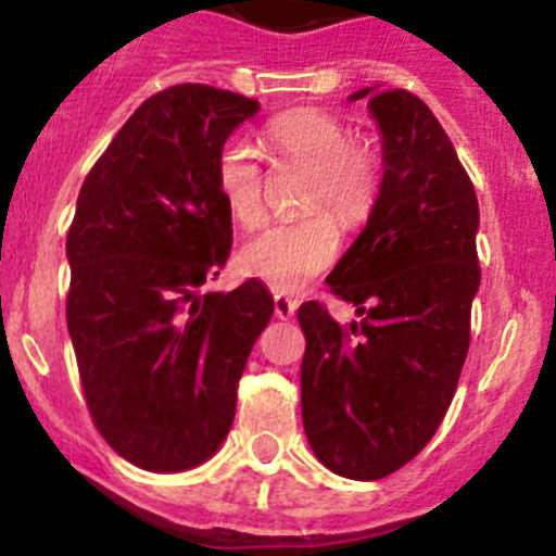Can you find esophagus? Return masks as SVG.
<instances>
[{"label": "esophagus", "mask_w": 556, "mask_h": 556, "mask_svg": "<svg viewBox=\"0 0 556 556\" xmlns=\"http://www.w3.org/2000/svg\"><path fill=\"white\" fill-rule=\"evenodd\" d=\"M295 307H299V302H295V299H290V295H285V293L274 295V315H277L279 320L293 318Z\"/></svg>", "instance_id": "obj_1"}]
</instances>
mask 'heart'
I'll list each match as a JSON object with an SVG mask.
<instances>
[{"label":"heart","mask_w":556,"mask_h":556,"mask_svg":"<svg viewBox=\"0 0 556 556\" xmlns=\"http://www.w3.org/2000/svg\"><path fill=\"white\" fill-rule=\"evenodd\" d=\"M274 161L304 164L299 219L279 222L243 243L238 263L249 277L293 293L324 274L340 254V225H359L372 214L383 186L381 150L318 106L290 109L263 128ZM214 186L236 225L254 230L266 219V173L243 139H227L214 161Z\"/></svg>","instance_id":"1"}]
</instances>
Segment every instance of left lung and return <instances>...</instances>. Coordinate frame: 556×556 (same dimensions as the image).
Returning <instances> with one entry per match:
<instances>
[{
    "instance_id": "1",
    "label": "left lung",
    "mask_w": 556,
    "mask_h": 556,
    "mask_svg": "<svg viewBox=\"0 0 556 556\" xmlns=\"http://www.w3.org/2000/svg\"><path fill=\"white\" fill-rule=\"evenodd\" d=\"M365 96L383 134L381 197L326 277L365 318L340 326L324 304L299 307L302 417L326 469L381 480L422 453L458 389L480 288V207L442 123L414 92L365 87L351 101Z\"/></svg>"
}]
</instances>
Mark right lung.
Returning <instances> with one entry per match:
<instances>
[{"instance_id": "add662e5", "label": "right lung", "mask_w": 556, "mask_h": 556, "mask_svg": "<svg viewBox=\"0 0 556 556\" xmlns=\"http://www.w3.org/2000/svg\"><path fill=\"white\" fill-rule=\"evenodd\" d=\"M257 109L211 85L155 92L76 200L67 331L92 425L139 469L184 471L219 450L249 351L274 315L257 279L232 293L202 290L232 247L216 153Z\"/></svg>"}]
</instances>
